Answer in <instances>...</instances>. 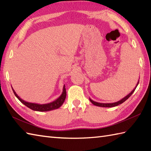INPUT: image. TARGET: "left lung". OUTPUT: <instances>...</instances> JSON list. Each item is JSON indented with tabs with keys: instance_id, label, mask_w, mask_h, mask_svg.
<instances>
[{
	"instance_id": "8db88e82",
	"label": "left lung",
	"mask_w": 151,
	"mask_h": 151,
	"mask_svg": "<svg viewBox=\"0 0 151 151\" xmlns=\"http://www.w3.org/2000/svg\"><path fill=\"white\" fill-rule=\"evenodd\" d=\"M139 84V81L138 82H137V84L136 86V87L134 88L133 90L131 91L129 95H127L126 97H124V98H123L122 99H121L120 101H119L117 102H113V103H100V102H95L94 101L91 100V99L89 98V101H90V102H91V103L93 104H94L95 106H100V107H106V108H110V107H114V106H118L119 104H121L122 103H123V102L127 101L128 99H129L131 95H132V94L134 93V91H135V89L136 88V87L137 86V85H138Z\"/></svg>"
}]
</instances>
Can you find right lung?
Wrapping results in <instances>:
<instances>
[{
  "label": "right lung",
  "mask_w": 151,
  "mask_h": 151,
  "mask_svg": "<svg viewBox=\"0 0 151 151\" xmlns=\"http://www.w3.org/2000/svg\"><path fill=\"white\" fill-rule=\"evenodd\" d=\"M12 90L14 91L15 95L16 96L19 101H20L22 104H24L28 108H29L30 109L34 111H50V110H56V109L59 108L63 104L66 98V89L65 85L63 86V91L60 97L56 99L55 101H54L53 102H51L50 103H47V104H36V103H32V102H28L25 101L24 100H22V99L19 97L17 94L16 93V92L13 88Z\"/></svg>",
  "instance_id": "right-lung-1"
}]
</instances>
